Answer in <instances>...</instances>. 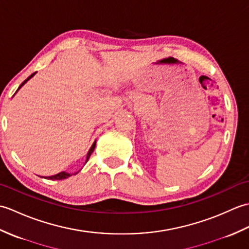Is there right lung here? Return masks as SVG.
<instances>
[{
	"instance_id": "1",
	"label": "right lung",
	"mask_w": 249,
	"mask_h": 249,
	"mask_svg": "<svg viewBox=\"0 0 249 249\" xmlns=\"http://www.w3.org/2000/svg\"><path fill=\"white\" fill-rule=\"evenodd\" d=\"M36 72H34V73H32V75L29 77V78H26L25 80L20 84V87L18 88V89L17 91H16V93H17L19 89H21V87H23L24 84L28 82L30 79L33 77L34 75H35ZM95 145H96V140H95L94 142H93V144H92V146L89 147V152H88V154H87V158H86V163H87V161L89 160V156H91V154L93 153V151H94V149H95ZM80 171V170H79ZM79 171H77V172H75V173H68V172H66V171H62V172H60V173H57V174H54V176H51V177H45V178H48V179H64V178H70V177H71L72 174L73 176H75V174H77Z\"/></svg>"
}]
</instances>
